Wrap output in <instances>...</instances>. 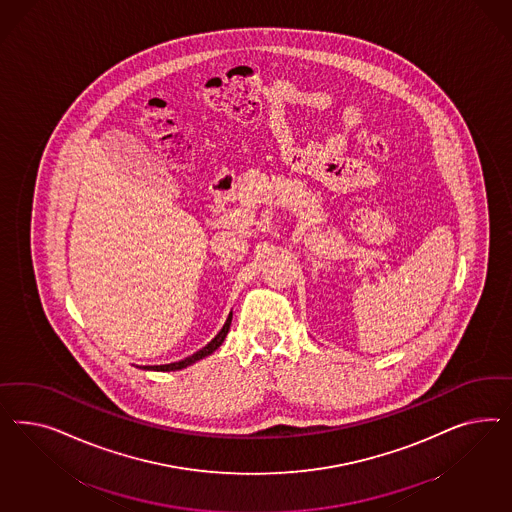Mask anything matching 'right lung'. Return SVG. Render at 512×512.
Returning a JSON list of instances; mask_svg holds the SVG:
<instances>
[{
  "mask_svg": "<svg viewBox=\"0 0 512 512\" xmlns=\"http://www.w3.org/2000/svg\"><path fill=\"white\" fill-rule=\"evenodd\" d=\"M231 321H233V311L229 313V317H227V321H225L223 328L217 332L216 338L212 341H208L202 349H199L197 353H193L191 357H186L184 360H178V362H171V364H161V366H140V368H142V370H154V372H176V370H182V368H187V366L195 364L197 360H202V358L212 355V353L216 351L217 347L225 341L227 334H229V328H231Z\"/></svg>",
  "mask_w": 512,
  "mask_h": 512,
  "instance_id": "right-lung-1",
  "label": "right lung"
}]
</instances>
